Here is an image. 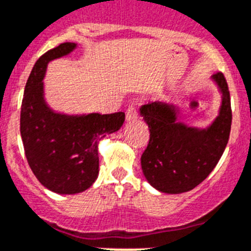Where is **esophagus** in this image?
<instances>
[{
	"instance_id": "34e87169",
	"label": "esophagus",
	"mask_w": 251,
	"mask_h": 251,
	"mask_svg": "<svg viewBox=\"0 0 251 251\" xmlns=\"http://www.w3.org/2000/svg\"><path fill=\"white\" fill-rule=\"evenodd\" d=\"M138 118V111H137V108L134 106V104H130L128 106V109L126 110V121L127 122H133Z\"/></svg>"
}]
</instances>
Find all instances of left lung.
<instances>
[{"label":"left lung","instance_id":"left-lung-1","mask_svg":"<svg viewBox=\"0 0 251 251\" xmlns=\"http://www.w3.org/2000/svg\"><path fill=\"white\" fill-rule=\"evenodd\" d=\"M212 80L222 100L218 115L207 128L179 122L173 104L155 101L141 106L140 114L150 128L141 166L147 181L160 192L179 194L194 189L211 174L226 149L232 121L230 91L224 74L213 75Z\"/></svg>","mask_w":251,"mask_h":251}]
</instances>
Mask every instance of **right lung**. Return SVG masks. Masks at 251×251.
Returning a JSON list of instances; mask_svg holds the SVG:
<instances>
[{"label": "right lung", "mask_w": 251, "mask_h": 251, "mask_svg": "<svg viewBox=\"0 0 251 251\" xmlns=\"http://www.w3.org/2000/svg\"><path fill=\"white\" fill-rule=\"evenodd\" d=\"M76 43H62L34 64L24 91L20 133L25 156L36 179L58 194H76L99 175L98 143L121 129L123 111L113 114L68 115L52 110L44 99L47 64L70 54Z\"/></svg>", "instance_id": "right-lung-1"}]
</instances>
